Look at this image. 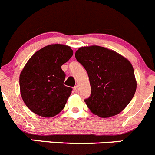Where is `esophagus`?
Instances as JSON below:
<instances>
[{"mask_svg": "<svg viewBox=\"0 0 155 155\" xmlns=\"http://www.w3.org/2000/svg\"><path fill=\"white\" fill-rule=\"evenodd\" d=\"M73 89H74L75 92H79V86H75L74 88H73Z\"/></svg>", "mask_w": 155, "mask_h": 155, "instance_id": "obj_1", "label": "esophagus"}]
</instances>
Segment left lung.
Listing matches in <instances>:
<instances>
[{
	"mask_svg": "<svg viewBox=\"0 0 155 155\" xmlns=\"http://www.w3.org/2000/svg\"><path fill=\"white\" fill-rule=\"evenodd\" d=\"M75 56L89 78L91 95L85 99L89 110L101 118L123 111L137 88L131 63L114 50L99 46L80 47Z\"/></svg>",
	"mask_w": 155,
	"mask_h": 155,
	"instance_id": "8db88e82",
	"label": "left lung"
}]
</instances>
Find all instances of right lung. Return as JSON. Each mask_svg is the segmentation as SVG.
Listing matches in <instances>:
<instances>
[{"mask_svg":"<svg viewBox=\"0 0 155 155\" xmlns=\"http://www.w3.org/2000/svg\"><path fill=\"white\" fill-rule=\"evenodd\" d=\"M73 50L63 44H51L36 52L20 75V89L24 103L34 113L51 118L65 107L72 88L63 85L62 65L72 57Z\"/></svg>","mask_w":155,"mask_h":155,"instance_id":"obj_1","label":"right lung"}]
</instances>
